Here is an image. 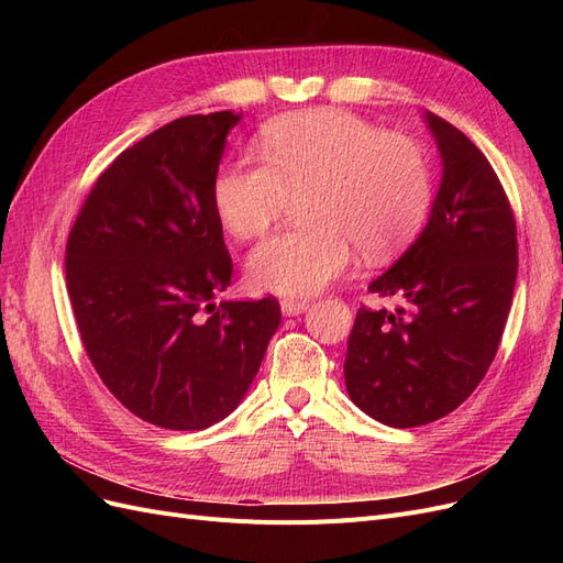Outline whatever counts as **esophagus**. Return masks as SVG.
<instances>
[{"instance_id":"34e87169","label":"esophagus","mask_w":563,"mask_h":563,"mask_svg":"<svg viewBox=\"0 0 563 563\" xmlns=\"http://www.w3.org/2000/svg\"><path fill=\"white\" fill-rule=\"evenodd\" d=\"M308 300H305V298H284L282 300V312L284 314H288V317H291V314H300L302 310H308Z\"/></svg>"}]
</instances>
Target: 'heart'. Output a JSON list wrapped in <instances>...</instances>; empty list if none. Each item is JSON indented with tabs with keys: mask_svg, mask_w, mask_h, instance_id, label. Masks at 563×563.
I'll list each match as a JSON object with an SVG mask.
<instances>
[{
	"mask_svg": "<svg viewBox=\"0 0 563 563\" xmlns=\"http://www.w3.org/2000/svg\"><path fill=\"white\" fill-rule=\"evenodd\" d=\"M265 162L242 157L218 168L211 203L234 240H255L277 223L291 197L310 228L269 236L249 258L251 282L302 296L343 275L360 246L387 258L411 244L432 209V172L422 147L345 110L296 112L272 122Z\"/></svg>",
	"mask_w": 563,
	"mask_h": 563,
	"instance_id": "obj_1",
	"label": "heart"
}]
</instances>
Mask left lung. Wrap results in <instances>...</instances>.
<instances>
[{"label":"left lung","mask_w":563,"mask_h":563,"mask_svg":"<svg viewBox=\"0 0 563 563\" xmlns=\"http://www.w3.org/2000/svg\"><path fill=\"white\" fill-rule=\"evenodd\" d=\"M444 180L428 228L368 288L397 312L360 308L345 385L364 413L418 428L463 404L496 360L517 282V220L505 187L463 131L428 114Z\"/></svg>","instance_id":"left-lung-1"}]
</instances>
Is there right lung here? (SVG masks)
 Masks as SVG:
<instances>
[{
	"mask_svg": "<svg viewBox=\"0 0 563 563\" xmlns=\"http://www.w3.org/2000/svg\"><path fill=\"white\" fill-rule=\"evenodd\" d=\"M242 112L145 135L93 183L65 244L81 345L133 416L203 430L242 401L282 321L275 296L213 302L232 282L211 183Z\"/></svg>",
	"mask_w": 563,
	"mask_h": 563,
	"instance_id": "1",
	"label": "right lung"
}]
</instances>
